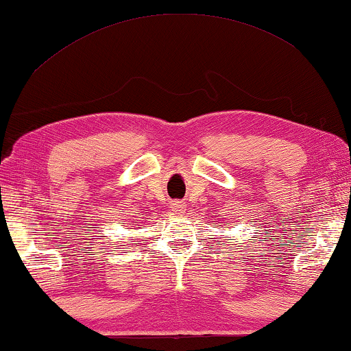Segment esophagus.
<instances>
[{
  "mask_svg": "<svg viewBox=\"0 0 351 351\" xmlns=\"http://www.w3.org/2000/svg\"><path fill=\"white\" fill-rule=\"evenodd\" d=\"M172 208H174V211H179V213H182V211H184V204H182V203H174V204H172Z\"/></svg>",
  "mask_w": 351,
  "mask_h": 351,
  "instance_id": "esophagus-1",
  "label": "esophagus"
}]
</instances>
